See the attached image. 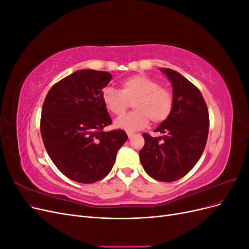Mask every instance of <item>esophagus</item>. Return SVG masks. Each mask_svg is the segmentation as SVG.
Returning a JSON list of instances; mask_svg holds the SVG:
<instances>
[{"label": "esophagus", "instance_id": "obj_1", "mask_svg": "<svg viewBox=\"0 0 249 249\" xmlns=\"http://www.w3.org/2000/svg\"><path fill=\"white\" fill-rule=\"evenodd\" d=\"M134 133H132V132H129V133H127V137H129V139H132L133 137H134Z\"/></svg>", "mask_w": 249, "mask_h": 249}]
</instances>
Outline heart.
Masks as SVG:
<instances>
[{
	"instance_id": "obj_1",
	"label": "heart",
	"mask_w": 249,
	"mask_h": 249,
	"mask_svg": "<svg viewBox=\"0 0 249 249\" xmlns=\"http://www.w3.org/2000/svg\"><path fill=\"white\" fill-rule=\"evenodd\" d=\"M102 101L113 115H123L129 102H133L135 111L117 118L116 129L138 131L145 127L149 118L155 124L166 120L173 107V97L167 88L160 86L157 80L145 74H135L122 81L120 90L106 87L102 92Z\"/></svg>"
}]
</instances>
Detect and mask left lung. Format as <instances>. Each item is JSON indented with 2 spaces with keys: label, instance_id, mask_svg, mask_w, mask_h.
Instances as JSON below:
<instances>
[{
  "label": "left lung",
  "instance_id": "left-lung-1",
  "mask_svg": "<svg viewBox=\"0 0 249 249\" xmlns=\"http://www.w3.org/2000/svg\"><path fill=\"white\" fill-rule=\"evenodd\" d=\"M172 86L173 107L169 117L155 132L161 137L143 134L145 143L140 162L149 177L175 182L186 176L205 149L209 133V112L199 90L179 72L160 69Z\"/></svg>",
  "mask_w": 249,
  "mask_h": 249
}]
</instances>
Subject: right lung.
<instances>
[{"label": "right lung", "mask_w": 249, "mask_h": 249, "mask_svg": "<svg viewBox=\"0 0 249 249\" xmlns=\"http://www.w3.org/2000/svg\"><path fill=\"white\" fill-rule=\"evenodd\" d=\"M111 79L107 71H77L56 83L43 103L44 147L56 167L79 183L91 184L106 177L127 140L123 130L104 132L112 120L102 92Z\"/></svg>", "instance_id": "1"}]
</instances>
